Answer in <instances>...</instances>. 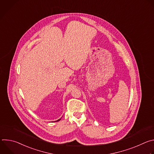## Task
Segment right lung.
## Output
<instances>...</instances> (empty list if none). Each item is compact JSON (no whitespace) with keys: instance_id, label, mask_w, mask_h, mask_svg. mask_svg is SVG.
<instances>
[{"instance_id":"add662e5","label":"right lung","mask_w":154,"mask_h":154,"mask_svg":"<svg viewBox=\"0 0 154 154\" xmlns=\"http://www.w3.org/2000/svg\"><path fill=\"white\" fill-rule=\"evenodd\" d=\"M61 118H60V119H58V120H57V121H57H57H60V120H61Z\"/></svg>"}]
</instances>
